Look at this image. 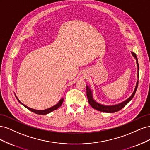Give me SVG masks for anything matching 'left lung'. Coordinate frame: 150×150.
<instances>
[{
	"label": "left lung",
	"mask_w": 150,
	"mask_h": 150,
	"mask_svg": "<svg viewBox=\"0 0 150 150\" xmlns=\"http://www.w3.org/2000/svg\"><path fill=\"white\" fill-rule=\"evenodd\" d=\"M131 54H132V56L134 57L136 59V61H137V67H138V78H139V64H138V59L137 57V55L136 54L133 52L131 51ZM138 79L137 82V84H136L135 88L133 94L131 95V96L128 98L126 100L122 101L120 103L114 104V105H104V104H102L101 103H98L93 98V91L88 85H86V94H87V97L88 99V102L89 104L91 107L95 110H96L98 111H101V112H108V113H112V112H115L121 110L122 108H124L127 104H128L131 99H133L134 97V94L136 93V91L137 90L138 88Z\"/></svg>",
	"instance_id": "left-lung-1"
}]
</instances>
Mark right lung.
<instances>
[{
  "label": "right lung",
  "instance_id": "add662e5",
  "mask_svg": "<svg viewBox=\"0 0 150 150\" xmlns=\"http://www.w3.org/2000/svg\"><path fill=\"white\" fill-rule=\"evenodd\" d=\"M15 94V96H16L17 99L18 100V101H19L21 104H22V105H23L24 106H25L27 109H28L29 110L31 111L32 112H34V113H36V114H38V115H47V114H48V113H49V112H52V111H54V110H57V108H59V107L62 105V104L63 101H64V98H61V99H60V100H59V102L56 104V105H54V106H52V107H51V108H47V109H46V110H34V109L30 108H29V107H28V106H25V104H24L23 103H21V102L19 101V99H18V98L17 97L16 94Z\"/></svg>",
  "mask_w": 150,
  "mask_h": 150
}]
</instances>
